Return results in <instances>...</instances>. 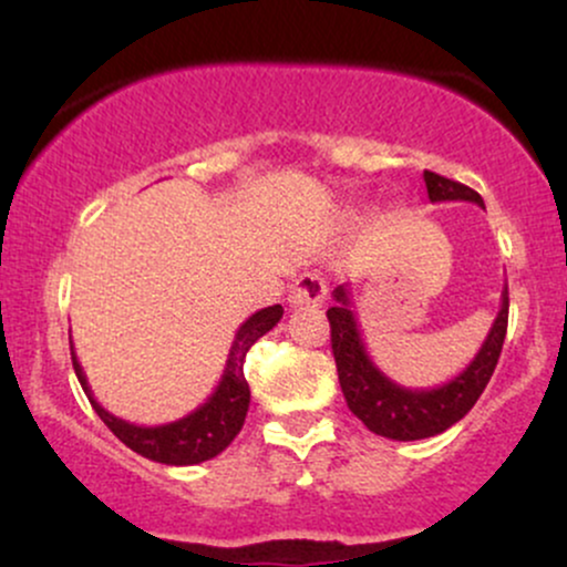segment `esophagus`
Returning <instances> with one entry per match:
<instances>
[{"mask_svg": "<svg viewBox=\"0 0 567 567\" xmlns=\"http://www.w3.org/2000/svg\"><path fill=\"white\" fill-rule=\"evenodd\" d=\"M324 298H328V285L315 271H303L290 288V306H298V309H303V306H322Z\"/></svg>", "mask_w": 567, "mask_h": 567, "instance_id": "obj_1", "label": "esophagus"}]
</instances>
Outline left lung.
<instances>
[{"mask_svg": "<svg viewBox=\"0 0 567 567\" xmlns=\"http://www.w3.org/2000/svg\"><path fill=\"white\" fill-rule=\"evenodd\" d=\"M424 181L432 202H474V205L485 207L483 197L458 181L442 178L432 171H424ZM333 298L336 306L328 309V320L338 381H341L349 410L370 432L400 442L434 437V434H442L445 429L458 424L485 392L487 381L498 365L506 322H509V290L506 288L501 292L498 317L493 320L491 333L474 354V360L455 379L437 389H408L381 373L379 365L370 360L365 341L357 328L349 290L341 285L333 290Z\"/></svg>", "mask_w": 567, "mask_h": 567, "instance_id": "8db88e82", "label": "left lung"}]
</instances>
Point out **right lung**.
<instances>
[{"label":"right lung","mask_w":567,"mask_h":567,"mask_svg":"<svg viewBox=\"0 0 567 567\" xmlns=\"http://www.w3.org/2000/svg\"><path fill=\"white\" fill-rule=\"evenodd\" d=\"M282 320V306H266V309L256 311L252 317L239 324L237 336L229 349V360H226V370L220 375L216 392L207 396L197 410L184 415V419L171 421V424L162 426H138L130 424L125 419H116L114 413H109L101 402L95 400L90 392L87 375L76 360L74 343H71V362H74V373L80 379L84 394H87L90 405L101 421L120 437L130 451H135L143 458H152L157 464L167 466H192L202 464V461L216 458L218 453H224L231 445V440L237 437L239 429L245 424L247 408H250V386H247L243 365L245 354L250 351L252 343L258 338L269 333L275 324Z\"/></svg>","instance_id":"add662e5"}]
</instances>
